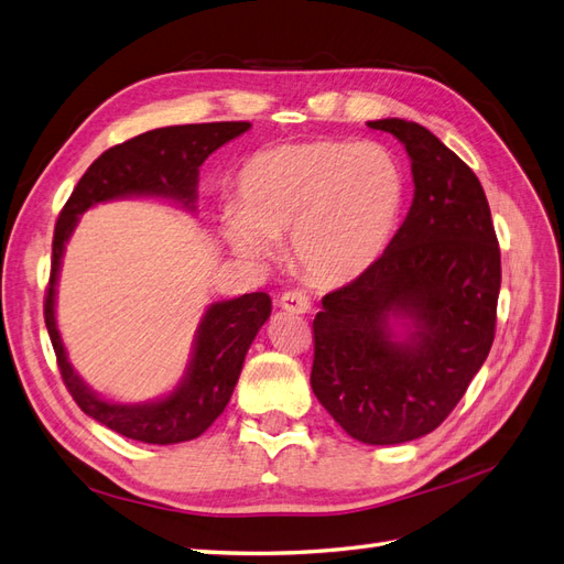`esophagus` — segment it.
Here are the masks:
<instances>
[{"instance_id": "34e87169", "label": "esophagus", "mask_w": 564, "mask_h": 564, "mask_svg": "<svg viewBox=\"0 0 564 564\" xmlns=\"http://www.w3.org/2000/svg\"><path fill=\"white\" fill-rule=\"evenodd\" d=\"M311 299L305 296L303 292H286L280 296V308L286 311V313H311Z\"/></svg>"}]
</instances>
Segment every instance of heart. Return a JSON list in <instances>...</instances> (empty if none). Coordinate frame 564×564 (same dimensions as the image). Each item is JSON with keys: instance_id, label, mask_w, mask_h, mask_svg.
Returning <instances> with one entry per match:
<instances>
[{"instance_id": "b5f03b06", "label": "heart", "mask_w": 564, "mask_h": 564, "mask_svg": "<svg viewBox=\"0 0 564 564\" xmlns=\"http://www.w3.org/2000/svg\"><path fill=\"white\" fill-rule=\"evenodd\" d=\"M237 207L220 214V232L245 259L263 261L289 237L294 265L308 280H355L398 230L406 174L388 145L308 141L268 148L237 174Z\"/></svg>"}]
</instances>
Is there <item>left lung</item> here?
<instances>
[{"instance_id":"left-lung-1","label":"left lung","mask_w":564,"mask_h":564,"mask_svg":"<svg viewBox=\"0 0 564 564\" xmlns=\"http://www.w3.org/2000/svg\"><path fill=\"white\" fill-rule=\"evenodd\" d=\"M412 160L414 199L379 261L322 299L311 386L365 445L435 431L487 360L501 251L473 169L416 122H367Z\"/></svg>"}]
</instances>
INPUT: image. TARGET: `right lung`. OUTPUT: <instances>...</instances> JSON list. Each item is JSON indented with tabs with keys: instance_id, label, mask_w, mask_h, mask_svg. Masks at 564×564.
I'll list each match as a JSON object with an SVG mask.
<instances>
[{
	"instance_id": "right-lung-1",
	"label": "right lung",
	"mask_w": 564,
	"mask_h": 564,
	"mask_svg": "<svg viewBox=\"0 0 564 564\" xmlns=\"http://www.w3.org/2000/svg\"><path fill=\"white\" fill-rule=\"evenodd\" d=\"M249 129V122H212L164 127L135 135L106 150L87 169L58 216L44 322L56 350L61 377L84 414L129 440L148 442V445H176L207 431L230 402L245 355L270 317L272 303L263 292L212 303L197 327L185 377L169 395L139 404L110 402L79 379L58 334L56 284L65 242L70 240L79 216L100 202L164 197L187 212H195L199 166L214 150Z\"/></svg>"
}]
</instances>
